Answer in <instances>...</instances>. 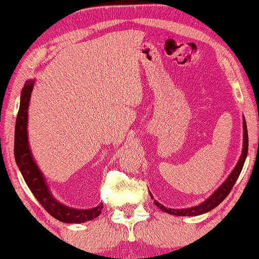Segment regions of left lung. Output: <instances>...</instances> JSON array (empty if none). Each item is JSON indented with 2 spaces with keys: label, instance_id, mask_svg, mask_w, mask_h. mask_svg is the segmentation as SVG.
<instances>
[{
  "label": "left lung",
  "instance_id": "obj_1",
  "mask_svg": "<svg viewBox=\"0 0 259 259\" xmlns=\"http://www.w3.org/2000/svg\"><path fill=\"white\" fill-rule=\"evenodd\" d=\"M244 143H243V151L241 154L240 160L236 165V167L234 168V171L230 173V176L227 178V180L221 185V187L216 191L210 198H208L206 201L202 202L201 204L195 207H191V208H185V209H171V208H166L164 207L163 204H160L159 202L154 201V204L160 208L163 211H166L168 214L172 215H177V216H195V215H201L203 213H207L211 209H214L215 207H218L220 203H221L223 200H225L227 196L231 191V188L236 183V180L240 177V173L243 168V165H244L246 154H248V148H249V141H248V130H246V123L244 119ZM151 195V194H150ZM152 198V195H151Z\"/></svg>",
  "mask_w": 259,
  "mask_h": 259
}]
</instances>
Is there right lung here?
Returning <instances> with one entry per match:
<instances>
[{
  "label": "right lung",
  "mask_w": 259,
  "mask_h": 259,
  "mask_svg": "<svg viewBox=\"0 0 259 259\" xmlns=\"http://www.w3.org/2000/svg\"><path fill=\"white\" fill-rule=\"evenodd\" d=\"M33 88V81L25 82V86L22 91L21 105L16 118V126H15V159L21 171L23 178L26 185L32 192L34 198L38 200L44 209L53 218L65 223H82L90 221L101 214L103 206L92 208V209H74L64 206L57 201L50 193L48 185L45 184V179L41 172L38 169L33 158L30 153L28 133V108L31 92Z\"/></svg>",
  "instance_id": "add662e5"
}]
</instances>
